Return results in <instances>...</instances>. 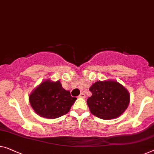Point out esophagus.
I'll use <instances>...</instances> for the list:
<instances>
[{"label": "esophagus", "mask_w": 154, "mask_h": 154, "mask_svg": "<svg viewBox=\"0 0 154 154\" xmlns=\"http://www.w3.org/2000/svg\"><path fill=\"white\" fill-rule=\"evenodd\" d=\"M78 97H80V98H85V97H86V95H85L84 93H80V95L78 96Z\"/></svg>", "instance_id": "34e87169"}]
</instances>
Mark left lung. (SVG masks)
<instances>
[{
  "mask_svg": "<svg viewBox=\"0 0 154 154\" xmlns=\"http://www.w3.org/2000/svg\"><path fill=\"white\" fill-rule=\"evenodd\" d=\"M89 91L92 96L87 100V104L91 113L103 120H111L120 116L129 104V93L118 82H96Z\"/></svg>",
  "mask_w": 154,
  "mask_h": 154,
  "instance_id": "left-lung-1",
  "label": "left lung"
}]
</instances>
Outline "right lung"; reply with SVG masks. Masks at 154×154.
Wrapping results in <instances>:
<instances>
[{
  "label": "right lung",
  "mask_w": 154,
  "mask_h": 154,
  "mask_svg": "<svg viewBox=\"0 0 154 154\" xmlns=\"http://www.w3.org/2000/svg\"><path fill=\"white\" fill-rule=\"evenodd\" d=\"M76 97L63 88L60 82L45 80L29 96L31 106L36 114L44 118L54 119L68 113Z\"/></svg>",
  "instance_id": "right-lung-1"
}]
</instances>
